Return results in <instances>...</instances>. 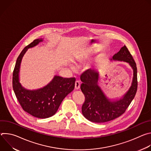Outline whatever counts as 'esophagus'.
I'll list each match as a JSON object with an SVG mask.
<instances>
[{
    "mask_svg": "<svg viewBox=\"0 0 151 151\" xmlns=\"http://www.w3.org/2000/svg\"><path fill=\"white\" fill-rule=\"evenodd\" d=\"M75 88L76 90H78L80 88V82L79 81H76L75 82Z\"/></svg>",
    "mask_w": 151,
    "mask_h": 151,
    "instance_id": "esophagus-1",
    "label": "esophagus"
}]
</instances>
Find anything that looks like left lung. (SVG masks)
I'll return each mask as SVG.
<instances>
[{
    "label": "left lung",
    "instance_id": "left-lung-1",
    "mask_svg": "<svg viewBox=\"0 0 151 151\" xmlns=\"http://www.w3.org/2000/svg\"><path fill=\"white\" fill-rule=\"evenodd\" d=\"M111 60L123 61L131 66L133 69L132 86L122 99L111 101L98 85L99 72L96 70L88 69L82 73L81 90L85 96V101L82 106V113L85 118L91 122H105L120 116L125 112L137 92L136 64L127 47H122Z\"/></svg>",
    "mask_w": 151,
    "mask_h": 151
}]
</instances>
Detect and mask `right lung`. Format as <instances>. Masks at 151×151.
<instances>
[{
  "instance_id": "add662e5",
  "label": "right lung",
  "mask_w": 151,
  "mask_h": 151,
  "mask_svg": "<svg viewBox=\"0 0 151 151\" xmlns=\"http://www.w3.org/2000/svg\"><path fill=\"white\" fill-rule=\"evenodd\" d=\"M42 41V39L34 40L18 57L13 72L12 87L23 109L35 117L44 119L51 117L56 113L63 100L73 90L76 79L55 76L47 86L36 90H28L21 86L19 82L21 60L28 48L37 45Z\"/></svg>"
}]
</instances>
